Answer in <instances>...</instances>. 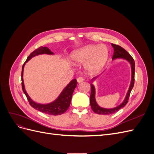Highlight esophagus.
I'll return each instance as SVG.
<instances>
[{"label": "esophagus", "mask_w": 154, "mask_h": 154, "mask_svg": "<svg viewBox=\"0 0 154 154\" xmlns=\"http://www.w3.org/2000/svg\"><path fill=\"white\" fill-rule=\"evenodd\" d=\"M83 80H84V78H83V77H78V79H77V81H78V83H81V82H82Z\"/></svg>", "instance_id": "1"}]
</instances>
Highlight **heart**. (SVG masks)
<instances>
[{
  "instance_id": "heart-1",
  "label": "heart",
  "mask_w": 154,
  "mask_h": 154,
  "mask_svg": "<svg viewBox=\"0 0 154 154\" xmlns=\"http://www.w3.org/2000/svg\"><path fill=\"white\" fill-rule=\"evenodd\" d=\"M109 58V49L105 45H89L78 49L72 53L74 63H85L87 71L96 73L103 67Z\"/></svg>"
}]
</instances>
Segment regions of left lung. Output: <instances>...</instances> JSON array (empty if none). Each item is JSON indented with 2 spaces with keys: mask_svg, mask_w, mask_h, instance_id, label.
<instances>
[{
  "mask_svg": "<svg viewBox=\"0 0 154 154\" xmlns=\"http://www.w3.org/2000/svg\"><path fill=\"white\" fill-rule=\"evenodd\" d=\"M112 45L114 48V54L112 57V60H114L116 58H123L127 60L128 62H130V65H131V69H132V80L131 83H130V85L129 87V89L128 91V92L125 98L123 101V103L119 105V106L115 107L113 109H103L100 107L97 104L96 100H95V87L94 85L91 83V96H90V103L92 110L94 111V112L98 114H103V115H109L114 114L116 112H118L119 109H122L124 107L128 101V99L130 97V92L132 91V89L133 88L134 85V76H135V62L133 58L131 57L127 51L124 49L121 46L112 44Z\"/></svg>",
  "mask_w": 154,
  "mask_h": 154,
  "instance_id": "obj_1",
  "label": "left lung"
}]
</instances>
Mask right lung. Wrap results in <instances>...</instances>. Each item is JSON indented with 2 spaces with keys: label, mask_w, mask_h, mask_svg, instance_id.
I'll list each match as a JSON object with an SVG mask.
<instances>
[{
  "label": "right lung",
  "mask_w": 154,
  "mask_h": 154,
  "mask_svg": "<svg viewBox=\"0 0 154 154\" xmlns=\"http://www.w3.org/2000/svg\"><path fill=\"white\" fill-rule=\"evenodd\" d=\"M40 54H53V53L51 50L48 48L47 47H41L38 48V49H35L33 52H32L29 57H27L26 61L25 63L23 64L22 69V91L24 92L26 96L27 97V100H28L29 105L34 108L35 109L38 110L41 112H43L49 115L53 116H57V115H61L67 110L71 104V101L72 99V96L73 94V92L74 88H76L77 85V80L76 79H74L69 84L67 87H65L61 94H60L58 98L54 101L53 102L49 104H39L36 103L35 102L32 101L25 90L24 85V80H23V71H24V65L26 62H27L29 60L32 58L34 57L36 55H38Z\"/></svg>",
  "instance_id": "1"
}]
</instances>
